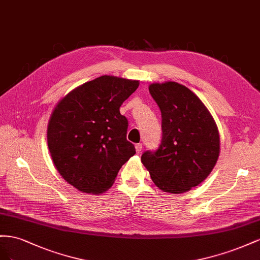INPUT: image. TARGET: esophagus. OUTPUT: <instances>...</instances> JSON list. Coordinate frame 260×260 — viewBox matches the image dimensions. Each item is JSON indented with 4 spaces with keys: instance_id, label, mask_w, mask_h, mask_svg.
Instances as JSON below:
<instances>
[{
    "instance_id": "1",
    "label": "esophagus",
    "mask_w": 260,
    "mask_h": 260,
    "mask_svg": "<svg viewBox=\"0 0 260 260\" xmlns=\"http://www.w3.org/2000/svg\"><path fill=\"white\" fill-rule=\"evenodd\" d=\"M135 148H136V152L140 153V152H142V149H143V144H136Z\"/></svg>"
}]
</instances>
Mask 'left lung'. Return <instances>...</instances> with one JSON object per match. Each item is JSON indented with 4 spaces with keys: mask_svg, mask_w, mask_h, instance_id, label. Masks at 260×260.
Wrapping results in <instances>:
<instances>
[{
    "mask_svg": "<svg viewBox=\"0 0 260 260\" xmlns=\"http://www.w3.org/2000/svg\"><path fill=\"white\" fill-rule=\"evenodd\" d=\"M149 92L161 111L162 140L142 162L167 192L182 194L210 174L219 158L220 136L212 115L197 95L175 81L154 83Z\"/></svg>",
    "mask_w": 260,
    "mask_h": 260,
    "instance_id": "8db88e82",
    "label": "left lung"
}]
</instances>
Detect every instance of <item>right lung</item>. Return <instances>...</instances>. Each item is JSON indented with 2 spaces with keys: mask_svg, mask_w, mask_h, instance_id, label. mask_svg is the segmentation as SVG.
Segmentation results:
<instances>
[{
  "mask_svg": "<svg viewBox=\"0 0 260 260\" xmlns=\"http://www.w3.org/2000/svg\"><path fill=\"white\" fill-rule=\"evenodd\" d=\"M138 86V80L103 75L75 88L54 108L47 132L51 158L78 190H108L136 153L126 139L128 121L120 107Z\"/></svg>",
  "mask_w": 260,
  "mask_h": 260,
  "instance_id": "add662e5",
  "label": "right lung"
}]
</instances>
